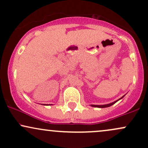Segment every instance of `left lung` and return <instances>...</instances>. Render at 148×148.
<instances>
[{"mask_svg": "<svg viewBox=\"0 0 148 148\" xmlns=\"http://www.w3.org/2000/svg\"><path fill=\"white\" fill-rule=\"evenodd\" d=\"M124 97H125V95H124L123 97H122L120 98V99H119L116 100V101H113V102H112L111 103H108V104H104V105H93V104H92V105H90V106H92V107H97V108H106V107H109V106H112V105H113V104H114L115 103H116L117 101H119V100L121 99L122 98Z\"/></svg>", "mask_w": 148, "mask_h": 148, "instance_id": "left-lung-1", "label": "left lung"}]
</instances>
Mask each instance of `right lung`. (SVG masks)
I'll list each match as a JSON object with an SVG mask.
<instances>
[{"label":"right lung","instance_id":"right-lung-1","mask_svg":"<svg viewBox=\"0 0 148 148\" xmlns=\"http://www.w3.org/2000/svg\"><path fill=\"white\" fill-rule=\"evenodd\" d=\"M45 105H46V104H45Z\"/></svg>","mask_w":148,"mask_h":148}]
</instances>
